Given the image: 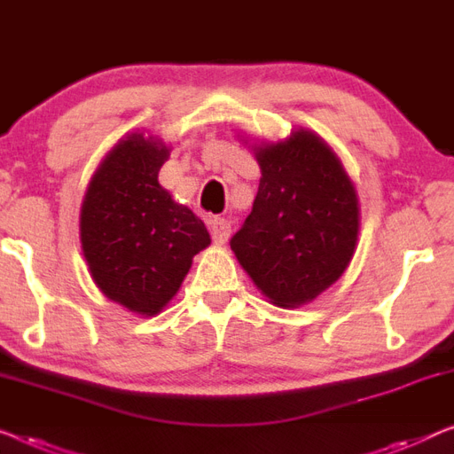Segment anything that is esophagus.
<instances>
[{"label": "esophagus", "instance_id": "obj_1", "mask_svg": "<svg viewBox=\"0 0 454 454\" xmlns=\"http://www.w3.org/2000/svg\"><path fill=\"white\" fill-rule=\"evenodd\" d=\"M209 232H212V239L215 245H224L230 236V224L224 218H218V215H214V218H209Z\"/></svg>", "mask_w": 454, "mask_h": 454}]
</instances>
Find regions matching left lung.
<instances>
[{
    "instance_id": "1",
    "label": "left lung",
    "mask_w": 454,
    "mask_h": 454,
    "mask_svg": "<svg viewBox=\"0 0 454 454\" xmlns=\"http://www.w3.org/2000/svg\"><path fill=\"white\" fill-rule=\"evenodd\" d=\"M261 184L230 248L270 303L300 308L340 279L353 259L361 206L328 142L308 128L253 145Z\"/></svg>"
}]
</instances>
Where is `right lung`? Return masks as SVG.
I'll return each mask as SVG.
<instances>
[{
	"instance_id": "1",
	"label": "right lung",
	"mask_w": 454,
	"mask_h": 454,
	"mask_svg": "<svg viewBox=\"0 0 454 454\" xmlns=\"http://www.w3.org/2000/svg\"><path fill=\"white\" fill-rule=\"evenodd\" d=\"M171 146L145 132L121 138L93 173L79 214L90 275L107 300L157 316L209 247L198 215L159 184Z\"/></svg>"
}]
</instances>
